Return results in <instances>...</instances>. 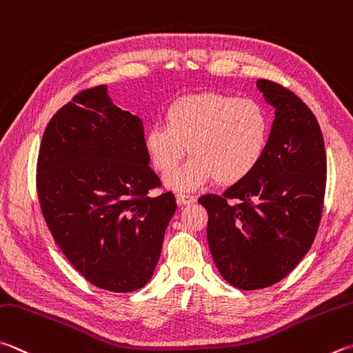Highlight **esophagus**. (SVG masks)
<instances>
[{"label":"esophagus","instance_id":"esophagus-1","mask_svg":"<svg viewBox=\"0 0 353 353\" xmlns=\"http://www.w3.org/2000/svg\"><path fill=\"white\" fill-rule=\"evenodd\" d=\"M177 199V203L179 205H190V203H194L196 202V197L193 194H185V193H179L176 196Z\"/></svg>","mask_w":353,"mask_h":353}]
</instances>
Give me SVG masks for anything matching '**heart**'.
Instances as JSON below:
<instances>
[{"label":"heart","instance_id":"obj_1","mask_svg":"<svg viewBox=\"0 0 353 353\" xmlns=\"http://www.w3.org/2000/svg\"><path fill=\"white\" fill-rule=\"evenodd\" d=\"M268 119L252 99L197 94L176 100L165 111V125L145 131V150L162 174H171L183 157H191L168 177L174 190H194L216 177L221 183L245 179L264 156Z\"/></svg>","mask_w":353,"mask_h":353}]
</instances>
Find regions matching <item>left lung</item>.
<instances>
[{
    "mask_svg": "<svg viewBox=\"0 0 353 353\" xmlns=\"http://www.w3.org/2000/svg\"><path fill=\"white\" fill-rule=\"evenodd\" d=\"M274 120L258 166L222 194H205L207 238L217 270L233 287L259 290L284 279L315 239L325 174L324 139L313 112L279 83L256 81Z\"/></svg>",
    "mask_w": 353,
    "mask_h": 353,
    "instance_id": "8db88e82",
    "label": "left lung"
}]
</instances>
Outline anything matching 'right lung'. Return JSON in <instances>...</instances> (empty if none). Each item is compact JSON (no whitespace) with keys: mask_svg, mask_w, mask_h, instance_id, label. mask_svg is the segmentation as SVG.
Returning a JSON list of instances; mask_svg holds the SVG:
<instances>
[{"mask_svg":"<svg viewBox=\"0 0 353 353\" xmlns=\"http://www.w3.org/2000/svg\"><path fill=\"white\" fill-rule=\"evenodd\" d=\"M143 142L142 120L100 85L55 112L38 152V201L50 234L81 276L115 293L151 279L176 211L170 191L150 196L162 183Z\"/></svg>","mask_w":353,"mask_h":353,"instance_id":"right-lung-1","label":"right lung"}]
</instances>
